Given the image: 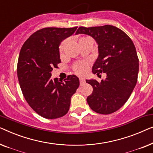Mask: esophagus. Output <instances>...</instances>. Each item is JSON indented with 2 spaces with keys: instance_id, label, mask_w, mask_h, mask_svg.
Here are the masks:
<instances>
[{
  "instance_id": "esophagus-1",
  "label": "esophagus",
  "mask_w": 153,
  "mask_h": 153,
  "mask_svg": "<svg viewBox=\"0 0 153 153\" xmlns=\"http://www.w3.org/2000/svg\"><path fill=\"white\" fill-rule=\"evenodd\" d=\"M85 79L82 78V77H81V78H79V84H80V85H82V84L85 83Z\"/></svg>"
}]
</instances>
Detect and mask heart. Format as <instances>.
<instances>
[{
  "instance_id": "heart-1",
  "label": "heart",
  "mask_w": 153,
  "mask_h": 153,
  "mask_svg": "<svg viewBox=\"0 0 153 153\" xmlns=\"http://www.w3.org/2000/svg\"><path fill=\"white\" fill-rule=\"evenodd\" d=\"M89 37H87V36H85V37H82L79 39V40H83V39H88ZM66 45V41H64L62 42L61 44L59 45V50L60 53H62L63 52L64 47H65ZM88 66H89V63L87 62H77V63L75 64L74 66H73V70L77 74L79 75H82L85 74L86 72H87Z\"/></svg>"
}]
</instances>
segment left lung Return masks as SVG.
Here are the masks:
<instances>
[{
	"label": "left lung",
	"mask_w": 153,
	"mask_h": 153,
	"mask_svg": "<svg viewBox=\"0 0 153 153\" xmlns=\"http://www.w3.org/2000/svg\"><path fill=\"white\" fill-rule=\"evenodd\" d=\"M76 34H88L96 40L99 55L92 72L107 74L100 82L93 79L86 80L93 87V92L87 98L90 108L101 114L115 112L127 102L137 82L139 58L132 39L110 25L82 26Z\"/></svg>",
	"instance_id": "8db88e82"
}]
</instances>
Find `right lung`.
Here are the masks:
<instances>
[{"label": "right lung", "mask_w": 153, "mask_h": 153, "mask_svg": "<svg viewBox=\"0 0 153 153\" xmlns=\"http://www.w3.org/2000/svg\"><path fill=\"white\" fill-rule=\"evenodd\" d=\"M77 27H44L33 33L23 44L19 53L17 76L23 95L41 117L54 119L69 109L71 96L79 85L75 75L58 80L51 78L53 68L61 62L59 46L71 36Z\"/></svg>", "instance_id": "1"}]
</instances>
